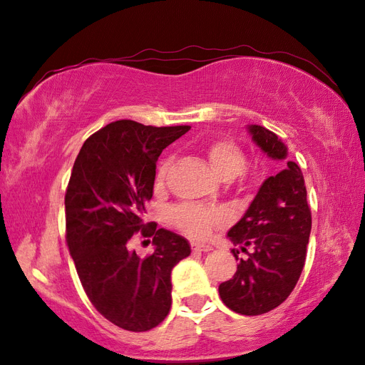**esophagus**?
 <instances>
[{"label": "esophagus", "instance_id": "obj_1", "mask_svg": "<svg viewBox=\"0 0 365 365\" xmlns=\"http://www.w3.org/2000/svg\"><path fill=\"white\" fill-rule=\"evenodd\" d=\"M191 250L197 252H210L213 247L210 245H200V243H191Z\"/></svg>", "mask_w": 365, "mask_h": 365}]
</instances>
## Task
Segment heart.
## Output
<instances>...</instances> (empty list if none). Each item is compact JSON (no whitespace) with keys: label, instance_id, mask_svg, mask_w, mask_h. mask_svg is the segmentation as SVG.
I'll return each instance as SVG.
<instances>
[{"label":"heart","instance_id":"heart-1","mask_svg":"<svg viewBox=\"0 0 365 365\" xmlns=\"http://www.w3.org/2000/svg\"><path fill=\"white\" fill-rule=\"evenodd\" d=\"M207 158L216 175L222 180L240 177V182L250 185L254 182V173L246 168V153L230 139H218L207 147ZM173 160L161 161L157 170V183L161 185L169 173ZM169 218L173 226L192 238H207L221 221V213L213 207L199 204H178L170 208Z\"/></svg>","mask_w":365,"mask_h":365}]
</instances>
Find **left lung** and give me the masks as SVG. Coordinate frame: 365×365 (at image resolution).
<instances>
[{
    "label": "left lung",
    "mask_w": 365,
    "mask_h": 365,
    "mask_svg": "<svg viewBox=\"0 0 365 365\" xmlns=\"http://www.w3.org/2000/svg\"><path fill=\"white\" fill-rule=\"evenodd\" d=\"M250 133L268 157L284 160V169L268 177L245 216L227 235L238 260L235 274L220 285V297L230 311L262 315L289 298L304 268L312 215L304 177L287 147L273 131L251 125ZM245 252L246 258H240Z\"/></svg>",
    "instance_id": "1"
}]
</instances>
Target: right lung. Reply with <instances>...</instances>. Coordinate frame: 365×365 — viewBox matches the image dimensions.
<instances>
[{"label": "right lung", "instance_id": "add662e5", "mask_svg": "<svg viewBox=\"0 0 365 365\" xmlns=\"http://www.w3.org/2000/svg\"><path fill=\"white\" fill-rule=\"evenodd\" d=\"M188 130L115 120L91 135L73 163L66 190L68 251L92 306L125 331H149L166 319L170 271L191 254L187 238L143 220L160 153ZM138 231L155 246L144 259L129 246Z\"/></svg>", "mask_w": 365, "mask_h": 365}]
</instances>
